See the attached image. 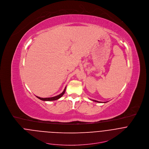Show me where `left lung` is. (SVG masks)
<instances>
[{
    "mask_svg": "<svg viewBox=\"0 0 149 149\" xmlns=\"http://www.w3.org/2000/svg\"><path fill=\"white\" fill-rule=\"evenodd\" d=\"M92 101L93 102H97V103H102V102H98L97 100H92ZM104 103H106V102H104Z\"/></svg>",
    "mask_w": 149,
    "mask_h": 149,
    "instance_id": "obj_1",
    "label": "left lung"
}]
</instances>
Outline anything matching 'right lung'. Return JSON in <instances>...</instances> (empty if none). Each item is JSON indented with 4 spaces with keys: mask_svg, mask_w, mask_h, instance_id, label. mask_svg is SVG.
I'll list each match as a JSON object with an SVG mask.
<instances>
[{
    "mask_svg": "<svg viewBox=\"0 0 149 149\" xmlns=\"http://www.w3.org/2000/svg\"><path fill=\"white\" fill-rule=\"evenodd\" d=\"M65 90H66V87L64 89V91L60 95H57V96H56L54 97H46V98H42V97H38L37 96L39 99L43 100V101H53V100H56L58 99H60V97H61L63 95H64L65 92Z\"/></svg>",
    "mask_w": 149,
    "mask_h": 149,
    "instance_id": "obj_1",
    "label": "right lung"
}]
</instances>
